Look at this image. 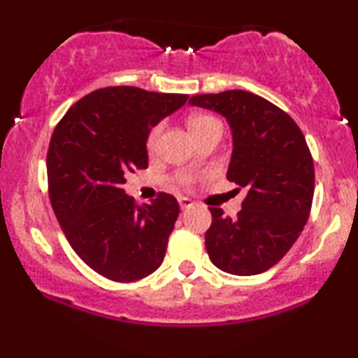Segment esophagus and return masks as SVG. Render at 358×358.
Returning a JSON list of instances; mask_svg holds the SVG:
<instances>
[{
  "mask_svg": "<svg viewBox=\"0 0 358 358\" xmlns=\"http://www.w3.org/2000/svg\"><path fill=\"white\" fill-rule=\"evenodd\" d=\"M178 201H180V206H182L183 210L185 208H190V206L193 205V201L190 200V198H187V196H180Z\"/></svg>",
  "mask_w": 358,
  "mask_h": 358,
  "instance_id": "1",
  "label": "esophagus"
}]
</instances>
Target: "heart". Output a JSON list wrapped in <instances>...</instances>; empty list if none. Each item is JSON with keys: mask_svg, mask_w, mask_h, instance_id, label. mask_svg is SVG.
<instances>
[{"mask_svg": "<svg viewBox=\"0 0 358 358\" xmlns=\"http://www.w3.org/2000/svg\"><path fill=\"white\" fill-rule=\"evenodd\" d=\"M213 124H220V122L210 115H195L192 116L190 122H188V127H190V130L195 136L200 135L201 131H205L206 128L213 127ZM162 131H163V123H158L157 127H153L152 130H150L148 136H146V148H148L150 152H153V150L157 148L158 140H160L162 136ZM176 182L182 185V187H192L193 182H195V176L192 173H180L176 176Z\"/></svg>", "mask_w": 358, "mask_h": 358, "instance_id": "b5f03b06", "label": "heart"}]
</instances>
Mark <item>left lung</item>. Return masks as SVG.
Here are the masks:
<instances>
[{"label":"left lung","instance_id":"left-lung-1","mask_svg":"<svg viewBox=\"0 0 358 358\" xmlns=\"http://www.w3.org/2000/svg\"><path fill=\"white\" fill-rule=\"evenodd\" d=\"M190 105L225 116L234 133L227 178L247 188L235 218L212 208L205 247L231 275L266 272L302 234L315 190L313 158L299 124L265 98L243 90L196 94Z\"/></svg>","mask_w":358,"mask_h":358}]
</instances>
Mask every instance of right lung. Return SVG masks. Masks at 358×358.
<instances>
[{
	"label": "right lung",
	"instance_id": "add662e5",
	"mask_svg": "<svg viewBox=\"0 0 358 358\" xmlns=\"http://www.w3.org/2000/svg\"><path fill=\"white\" fill-rule=\"evenodd\" d=\"M187 94L106 86L81 98L56 124L46 155L53 212L76 255L113 282H135L165 258L180 205L160 192L138 206L123 190L148 166L146 136Z\"/></svg>",
	"mask_w": 358,
	"mask_h": 358
}]
</instances>
